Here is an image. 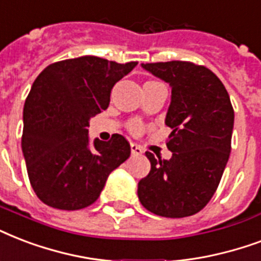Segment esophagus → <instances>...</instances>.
Masks as SVG:
<instances>
[{"instance_id": "esophagus-1", "label": "esophagus", "mask_w": 261, "mask_h": 261, "mask_svg": "<svg viewBox=\"0 0 261 261\" xmlns=\"http://www.w3.org/2000/svg\"><path fill=\"white\" fill-rule=\"evenodd\" d=\"M130 151H132V155H141L143 153V149H141L140 145L135 144V143L130 144Z\"/></svg>"}]
</instances>
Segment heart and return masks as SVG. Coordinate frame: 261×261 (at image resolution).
<instances>
[{
  "mask_svg": "<svg viewBox=\"0 0 261 261\" xmlns=\"http://www.w3.org/2000/svg\"><path fill=\"white\" fill-rule=\"evenodd\" d=\"M128 129L130 130V132L133 133V135H140L143 130H144V124L143 122H140V121H130L128 125Z\"/></svg>",
  "mask_w": 261,
  "mask_h": 261,
  "instance_id": "obj_1",
  "label": "heart"
}]
</instances>
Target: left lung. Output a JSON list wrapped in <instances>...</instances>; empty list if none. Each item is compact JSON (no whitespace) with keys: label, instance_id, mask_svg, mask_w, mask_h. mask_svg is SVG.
Returning <instances> with one entry per match:
<instances>
[{"label":"left lung","instance_id":"8db88e82","mask_svg":"<svg viewBox=\"0 0 261 261\" xmlns=\"http://www.w3.org/2000/svg\"><path fill=\"white\" fill-rule=\"evenodd\" d=\"M171 87L166 125L170 159L155 158L137 187L143 207L165 218L195 215L211 200L231 151L234 110L225 86L205 66L188 61L141 64Z\"/></svg>","mask_w":261,"mask_h":261}]
</instances>
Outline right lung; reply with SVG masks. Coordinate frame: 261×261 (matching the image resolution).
<instances>
[{"instance_id": "obj_1", "label": "right lung", "mask_w": 261, "mask_h": 261, "mask_svg": "<svg viewBox=\"0 0 261 261\" xmlns=\"http://www.w3.org/2000/svg\"><path fill=\"white\" fill-rule=\"evenodd\" d=\"M137 62L84 56L54 62L36 77L23 112L21 149L40 201L66 211L96 201L109 174L130 155L122 135L90 145V118L110 103L114 84Z\"/></svg>"}]
</instances>
